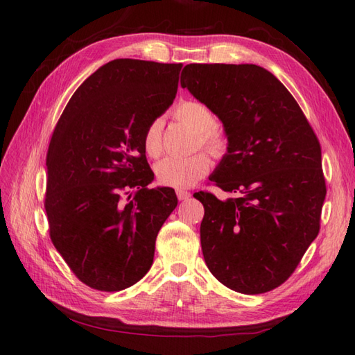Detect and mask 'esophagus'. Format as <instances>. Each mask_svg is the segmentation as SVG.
I'll return each instance as SVG.
<instances>
[{"instance_id": "obj_1", "label": "esophagus", "mask_w": 355, "mask_h": 355, "mask_svg": "<svg viewBox=\"0 0 355 355\" xmlns=\"http://www.w3.org/2000/svg\"><path fill=\"white\" fill-rule=\"evenodd\" d=\"M177 197H178V200H180V201H186V200H189V198H191V192L180 189V191H177Z\"/></svg>"}]
</instances>
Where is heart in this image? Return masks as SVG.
I'll list each match as a JSON object with an SVG mask.
<instances>
[{"label":"heart","mask_w":355,"mask_h":355,"mask_svg":"<svg viewBox=\"0 0 355 355\" xmlns=\"http://www.w3.org/2000/svg\"><path fill=\"white\" fill-rule=\"evenodd\" d=\"M173 116L198 132L201 145L210 154L221 157L227 150L229 141L225 134L216 130V117L207 105L197 101H186L178 103L173 110ZM143 146L149 157H158L162 153V123L160 120L148 126L143 135ZM210 160L206 154H195L191 157H166L155 166L157 182L173 187V189H186L206 177L210 171Z\"/></svg>","instance_id":"heart-1"}]
</instances>
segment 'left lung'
<instances>
[{"mask_svg": "<svg viewBox=\"0 0 355 355\" xmlns=\"http://www.w3.org/2000/svg\"><path fill=\"white\" fill-rule=\"evenodd\" d=\"M183 88L221 120L229 146L209 177L233 198L205 206L201 250L218 281L261 294L284 284L320 229L319 140L282 82L253 64H189Z\"/></svg>", "mask_w": 355, "mask_h": 355, "instance_id": "8db88e82", "label": "left lung"}]
</instances>
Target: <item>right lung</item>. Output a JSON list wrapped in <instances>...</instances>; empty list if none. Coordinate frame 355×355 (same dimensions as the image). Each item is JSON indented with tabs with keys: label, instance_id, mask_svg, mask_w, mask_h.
<instances>
[{
	"label": "right lung",
	"instance_id": "obj_1",
	"mask_svg": "<svg viewBox=\"0 0 355 355\" xmlns=\"http://www.w3.org/2000/svg\"><path fill=\"white\" fill-rule=\"evenodd\" d=\"M182 67L114 59L74 92L53 131L44 202L50 238L94 290L139 282L153 266L158 230L177 207L172 187H148L154 172L143 135L175 99Z\"/></svg>",
	"mask_w": 355,
	"mask_h": 355
}]
</instances>
